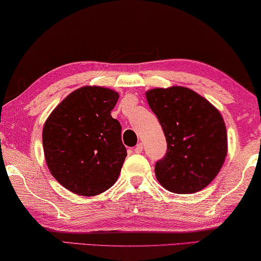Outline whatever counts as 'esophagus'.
Returning <instances> with one entry per match:
<instances>
[{"label": "esophagus", "mask_w": 261, "mask_h": 261, "mask_svg": "<svg viewBox=\"0 0 261 261\" xmlns=\"http://www.w3.org/2000/svg\"><path fill=\"white\" fill-rule=\"evenodd\" d=\"M134 152H135V153H142V152H143V145H142L141 143L136 145V147L134 149Z\"/></svg>", "instance_id": "1"}]
</instances>
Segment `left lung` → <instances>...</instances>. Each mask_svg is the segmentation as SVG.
<instances>
[{
    "label": "left lung",
    "instance_id": "left-lung-1",
    "mask_svg": "<svg viewBox=\"0 0 261 261\" xmlns=\"http://www.w3.org/2000/svg\"><path fill=\"white\" fill-rule=\"evenodd\" d=\"M147 103L164 131L168 150L155 162L158 181L174 193H194L215 179L227 153L220 112L184 87L153 89Z\"/></svg>",
    "mask_w": 261,
    "mask_h": 261
}]
</instances>
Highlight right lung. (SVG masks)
Returning a JSON list of instances; mask_svg holds the SVG:
<instances>
[{"label": "right lung", "mask_w": 261, "mask_h": 261, "mask_svg": "<svg viewBox=\"0 0 261 261\" xmlns=\"http://www.w3.org/2000/svg\"><path fill=\"white\" fill-rule=\"evenodd\" d=\"M118 97L110 89L83 87L62 100L46 119V164L69 191L91 197L117 180L126 157L122 126L111 116Z\"/></svg>", "instance_id": "1"}]
</instances>
